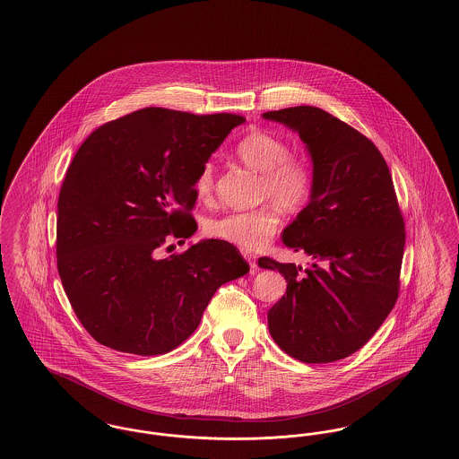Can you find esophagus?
<instances>
[{"label":"esophagus","instance_id":"esophagus-1","mask_svg":"<svg viewBox=\"0 0 459 459\" xmlns=\"http://www.w3.org/2000/svg\"><path fill=\"white\" fill-rule=\"evenodd\" d=\"M244 257L249 261L251 268L255 270V268H256V255H253V253H247V251H246V253H244Z\"/></svg>","mask_w":459,"mask_h":459}]
</instances>
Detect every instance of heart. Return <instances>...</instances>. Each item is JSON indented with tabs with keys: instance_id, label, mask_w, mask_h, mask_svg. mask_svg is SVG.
<instances>
[{
	"instance_id": "b5f03b06",
	"label": "heart",
	"mask_w": 459,
	"mask_h": 459,
	"mask_svg": "<svg viewBox=\"0 0 459 459\" xmlns=\"http://www.w3.org/2000/svg\"><path fill=\"white\" fill-rule=\"evenodd\" d=\"M236 157L259 174L263 204L251 212H234L208 219L204 232L210 238L234 244L244 251L264 247L280 227V208L285 212L302 210L314 191V170L304 159L290 153V145L268 131H251L238 145ZM195 193L202 203H210L215 195V165L204 162L195 179Z\"/></svg>"
}]
</instances>
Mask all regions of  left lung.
<instances>
[{"label": "left lung", "instance_id": "left-lung-1", "mask_svg": "<svg viewBox=\"0 0 459 459\" xmlns=\"http://www.w3.org/2000/svg\"><path fill=\"white\" fill-rule=\"evenodd\" d=\"M263 117L299 133L314 170L311 200L281 234L311 264L257 261L287 280V295L268 312V328L290 357L328 364L362 349L394 307L403 215L385 157L362 133L312 106Z\"/></svg>", "mask_w": 459, "mask_h": 459}]
</instances>
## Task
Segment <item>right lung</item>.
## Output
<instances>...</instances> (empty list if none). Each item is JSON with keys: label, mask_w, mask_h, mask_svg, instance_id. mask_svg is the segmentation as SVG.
Wrapping results in <instances>:
<instances>
[{"label": "right lung", "mask_w": 459, "mask_h": 459, "mask_svg": "<svg viewBox=\"0 0 459 459\" xmlns=\"http://www.w3.org/2000/svg\"><path fill=\"white\" fill-rule=\"evenodd\" d=\"M244 121L145 108L78 148L59 191L56 256L93 340L143 357L167 353L198 328L219 287L249 272L238 247L219 238L157 257L196 232V174Z\"/></svg>", "instance_id": "add662e5"}]
</instances>
